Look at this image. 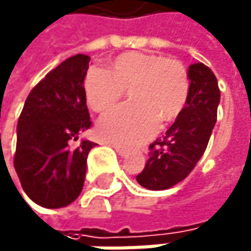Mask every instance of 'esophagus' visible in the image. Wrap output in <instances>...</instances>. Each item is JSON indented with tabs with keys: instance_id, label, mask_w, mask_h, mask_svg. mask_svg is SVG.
<instances>
[{
	"instance_id": "esophagus-1",
	"label": "esophagus",
	"mask_w": 251,
	"mask_h": 251,
	"mask_svg": "<svg viewBox=\"0 0 251 251\" xmlns=\"http://www.w3.org/2000/svg\"><path fill=\"white\" fill-rule=\"evenodd\" d=\"M114 149H116L117 154H119V156H122V157H126V156L129 154V151H128V150H125V149H122V147H117V146H114Z\"/></svg>"
}]
</instances>
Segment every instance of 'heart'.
I'll return each mask as SVG.
<instances>
[{"instance_id":"b5f03b06","label":"heart","mask_w":251,"mask_h":251,"mask_svg":"<svg viewBox=\"0 0 251 251\" xmlns=\"http://www.w3.org/2000/svg\"><path fill=\"white\" fill-rule=\"evenodd\" d=\"M84 97L97 113L117 105L131 91L134 105L117 108L98 122V135L111 144L135 147L151 138L159 119L171 122L183 111L189 97V74L184 65L154 53L128 51L111 64V73L92 67L84 75Z\"/></svg>"}]
</instances>
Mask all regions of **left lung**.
Returning a JSON list of instances; mask_svg holds the SVG:
<instances>
[{
	"instance_id": "left-lung-1",
	"label": "left lung",
	"mask_w": 251,
	"mask_h": 251,
	"mask_svg": "<svg viewBox=\"0 0 251 251\" xmlns=\"http://www.w3.org/2000/svg\"><path fill=\"white\" fill-rule=\"evenodd\" d=\"M187 102L165 132L150 144V159L137 181L150 190H164L184 180L202 157L217 119L220 91L214 73L204 64L187 70Z\"/></svg>"
}]
</instances>
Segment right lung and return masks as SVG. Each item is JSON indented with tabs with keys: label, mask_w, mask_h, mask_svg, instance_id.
<instances>
[{
	"label": "right lung",
	"mask_w": 251,
	"mask_h": 251,
	"mask_svg": "<svg viewBox=\"0 0 251 251\" xmlns=\"http://www.w3.org/2000/svg\"><path fill=\"white\" fill-rule=\"evenodd\" d=\"M89 61L75 55L46 74L17 120L14 170L29 200L46 208L70 205L84 184L86 159L95 143L74 141L92 125L83 87Z\"/></svg>",
	"instance_id": "right-lung-1"
}]
</instances>
